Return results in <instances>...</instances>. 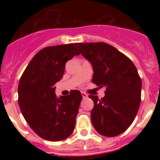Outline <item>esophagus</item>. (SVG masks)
<instances>
[{"label":"esophagus","mask_w":160,"mask_h":160,"mask_svg":"<svg viewBox=\"0 0 160 160\" xmlns=\"http://www.w3.org/2000/svg\"><path fill=\"white\" fill-rule=\"evenodd\" d=\"M82 96L83 98H87L88 97V95H87V94L84 92H82Z\"/></svg>","instance_id":"1"}]
</instances>
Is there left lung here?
Listing matches in <instances>:
<instances>
[{"mask_svg": "<svg viewBox=\"0 0 160 160\" xmlns=\"http://www.w3.org/2000/svg\"><path fill=\"white\" fill-rule=\"evenodd\" d=\"M76 46L92 66L93 82L106 88L101 99L89 96L94 104L90 113L93 126L103 136H117L131 125L140 105L142 82L136 67L123 53L104 42Z\"/></svg>", "mask_w": 160, "mask_h": 160, "instance_id": "1", "label": "left lung"}]
</instances>
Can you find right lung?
I'll use <instances>...</instances> for the list:
<instances>
[{
    "instance_id": "obj_1",
    "label": "right lung",
    "mask_w": 160,
    "mask_h": 160,
    "mask_svg": "<svg viewBox=\"0 0 160 160\" xmlns=\"http://www.w3.org/2000/svg\"><path fill=\"white\" fill-rule=\"evenodd\" d=\"M80 52L75 44L44 48L32 58L18 85V104L31 129L49 141L73 133L82 96L78 90L57 97L54 85L62 78L66 62Z\"/></svg>"
}]
</instances>
